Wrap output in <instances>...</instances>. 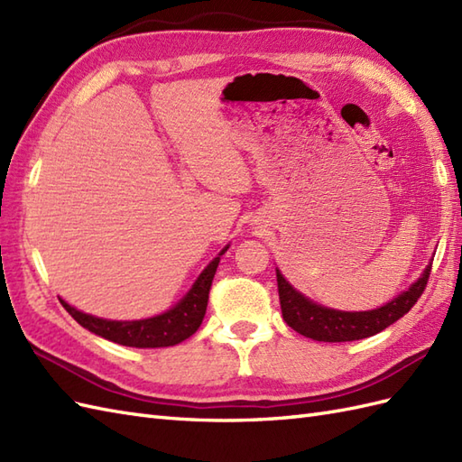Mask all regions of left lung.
Wrapping results in <instances>:
<instances>
[{
    "mask_svg": "<svg viewBox=\"0 0 462 462\" xmlns=\"http://www.w3.org/2000/svg\"><path fill=\"white\" fill-rule=\"evenodd\" d=\"M431 263L425 267L421 277L408 291L398 294L394 300H390L381 309L366 312H344L306 299L302 292L292 289L291 282L277 269L282 320L294 332L316 341H355L374 336L411 310V306L418 302L425 287H428Z\"/></svg>",
    "mask_w": 462,
    "mask_h": 462,
    "instance_id": "left-lung-1",
    "label": "left lung"
}]
</instances>
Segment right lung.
I'll return each instance as SVG.
<instances>
[{
    "label": "right lung",
    "mask_w": 462,
    "mask_h": 462,
    "mask_svg": "<svg viewBox=\"0 0 462 462\" xmlns=\"http://www.w3.org/2000/svg\"><path fill=\"white\" fill-rule=\"evenodd\" d=\"M228 250V245L218 254V257L205 267L203 273L193 282L191 291L177 302L171 310L160 316L146 318V320H133V322H118V320H103L86 312L76 310L74 306L60 300L64 309L69 312L74 320L84 326L89 332L101 336L109 341H115L118 346L126 347H170L181 344L183 339L191 337L199 326L203 324V318L208 304V292L212 279H215L217 267L220 263V255Z\"/></svg>",
    "instance_id": "obj_1"
}]
</instances>
